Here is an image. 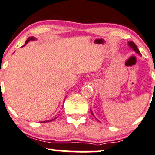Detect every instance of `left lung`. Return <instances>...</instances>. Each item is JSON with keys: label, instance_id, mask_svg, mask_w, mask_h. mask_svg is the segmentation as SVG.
Returning a JSON list of instances; mask_svg holds the SVG:
<instances>
[{"label": "left lung", "instance_id": "1", "mask_svg": "<svg viewBox=\"0 0 155 155\" xmlns=\"http://www.w3.org/2000/svg\"><path fill=\"white\" fill-rule=\"evenodd\" d=\"M128 45H129V46H130V47L132 48L133 49H134V51H136V52H137V53H138L139 54H140V51H139L138 48H137V46H136V44H135V43H134V42H133V41H130V42H129V43H128ZM154 72H155V70H154ZM91 114H92V115H93V113H92L91 110Z\"/></svg>", "mask_w": 155, "mask_h": 155}]
</instances>
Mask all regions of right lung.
Instances as JSON below:
<instances>
[{
	"mask_svg": "<svg viewBox=\"0 0 155 155\" xmlns=\"http://www.w3.org/2000/svg\"><path fill=\"white\" fill-rule=\"evenodd\" d=\"M35 40V38H34V37H28V40H26V42H25V44H27V43H28V42L30 41V40ZM54 119H51V120H48V121H45L44 122H47V121H53V120Z\"/></svg>",
	"mask_w": 155,
	"mask_h": 155,
	"instance_id": "add662e5",
	"label": "right lung"
}]
</instances>
